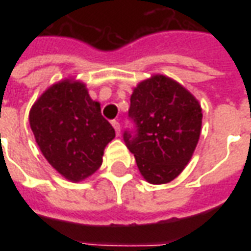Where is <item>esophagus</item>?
<instances>
[{"label":"esophagus","instance_id":"obj_1","mask_svg":"<svg viewBox=\"0 0 251 251\" xmlns=\"http://www.w3.org/2000/svg\"><path fill=\"white\" fill-rule=\"evenodd\" d=\"M111 125H113V127L115 129V133H117V136H120V133H121V125H120V122L118 121H111Z\"/></svg>","mask_w":251,"mask_h":251}]
</instances>
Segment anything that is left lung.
I'll use <instances>...</instances> for the list:
<instances>
[{
	"mask_svg": "<svg viewBox=\"0 0 251 251\" xmlns=\"http://www.w3.org/2000/svg\"><path fill=\"white\" fill-rule=\"evenodd\" d=\"M201 107L192 94L164 75L141 82L131 94L124 131L126 147L151 184L177 177L194 154L201 129Z\"/></svg>",
	"mask_w": 251,
	"mask_h": 251,
	"instance_id": "1",
	"label": "left lung"
}]
</instances>
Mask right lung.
<instances>
[{"label":"right lung","mask_w":251,"mask_h":251,"mask_svg":"<svg viewBox=\"0 0 251 251\" xmlns=\"http://www.w3.org/2000/svg\"><path fill=\"white\" fill-rule=\"evenodd\" d=\"M29 124L47 161L71 181L86 179L100 167L104 147L115 137L86 86L68 79L36 100Z\"/></svg>","instance_id":"1"}]
</instances>
